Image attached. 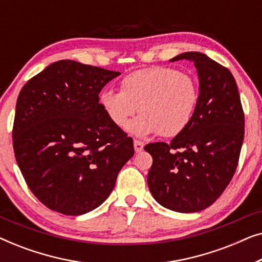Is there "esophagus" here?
<instances>
[{
    "mask_svg": "<svg viewBox=\"0 0 262 262\" xmlns=\"http://www.w3.org/2000/svg\"><path fill=\"white\" fill-rule=\"evenodd\" d=\"M134 146H135V151L136 152H141L143 148H144V143H142L141 141H135Z\"/></svg>",
    "mask_w": 262,
    "mask_h": 262,
    "instance_id": "obj_1",
    "label": "esophagus"
}]
</instances>
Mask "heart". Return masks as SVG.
I'll list each match as a JSON object with an SVG mask.
<instances>
[{
    "label": "heart",
    "mask_w": 262,
    "mask_h": 262,
    "mask_svg": "<svg viewBox=\"0 0 262 262\" xmlns=\"http://www.w3.org/2000/svg\"><path fill=\"white\" fill-rule=\"evenodd\" d=\"M199 94L198 82L192 75L151 67L126 75L120 82V92L102 91L99 103L118 127L125 126L138 110L141 116L126 127L137 137L156 132L162 137H174L191 123Z\"/></svg>",
    "instance_id": "obj_1"
}]
</instances>
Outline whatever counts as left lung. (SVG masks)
<instances>
[{
	"instance_id": "8db88e82",
	"label": "left lung",
	"mask_w": 262,
	"mask_h": 262,
	"mask_svg": "<svg viewBox=\"0 0 262 262\" xmlns=\"http://www.w3.org/2000/svg\"><path fill=\"white\" fill-rule=\"evenodd\" d=\"M194 63L199 103L191 123L171 139L145 145L152 156L148 186L157 203L177 212H198L216 202L237 167L245 114L236 81L227 68L200 52L170 62Z\"/></svg>"
}]
</instances>
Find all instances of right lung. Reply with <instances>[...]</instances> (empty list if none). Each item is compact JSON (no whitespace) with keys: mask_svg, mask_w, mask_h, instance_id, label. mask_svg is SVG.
<instances>
[{"mask_svg":"<svg viewBox=\"0 0 262 262\" xmlns=\"http://www.w3.org/2000/svg\"><path fill=\"white\" fill-rule=\"evenodd\" d=\"M118 71L58 60L31 78L16 101L15 159L32 193L49 209L80 216L101 205L134 141L99 103Z\"/></svg>","mask_w":262,"mask_h":262,"instance_id":"1","label":"right lung"}]
</instances>
